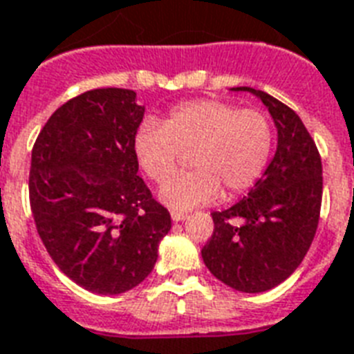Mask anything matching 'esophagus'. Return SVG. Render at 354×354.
Returning <instances> with one entry per match:
<instances>
[{"label":"esophagus","mask_w":354,"mask_h":354,"mask_svg":"<svg viewBox=\"0 0 354 354\" xmlns=\"http://www.w3.org/2000/svg\"><path fill=\"white\" fill-rule=\"evenodd\" d=\"M171 216H172V221H174V222H182V221H185L189 215L185 213V211H172Z\"/></svg>","instance_id":"esophagus-1"}]
</instances>
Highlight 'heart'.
<instances>
[{"label": "heart", "mask_w": 354, "mask_h": 354, "mask_svg": "<svg viewBox=\"0 0 354 354\" xmlns=\"http://www.w3.org/2000/svg\"><path fill=\"white\" fill-rule=\"evenodd\" d=\"M274 147L270 119L259 110H239L216 99H196L171 108L158 122H145L133 136V154L145 174L165 183L181 154L192 152L194 171L167 181L161 200L176 209L232 198L263 176Z\"/></svg>", "instance_id": "b5f03b06"}]
</instances>
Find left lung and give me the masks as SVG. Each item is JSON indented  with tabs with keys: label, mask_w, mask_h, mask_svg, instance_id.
Masks as SVG:
<instances>
[{
	"label": "left lung",
	"mask_w": 354,
	"mask_h": 354,
	"mask_svg": "<svg viewBox=\"0 0 354 354\" xmlns=\"http://www.w3.org/2000/svg\"><path fill=\"white\" fill-rule=\"evenodd\" d=\"M277 128V150L248 196L215 211V232L202 259L209 272L239 292L259 294L281 285L301 264L316 235L324 193L322 158L292 108L248 86Z\"/></svg>",
	"instance_id": "8db88e82"
}]
</instances>
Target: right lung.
Instances as JSON below:
<instances>
[{"mask_svg":"<svg viewBox=\"0 0 354 354\" xmlns=\"http://www.w3.org/2000/svg\"><path fill=\"white\" fill-rule=\"evenodd\" d=\"M136 91H86L53 113L36 138L29 198L47 253L86 290L115 296L152 272L171 215L138 176Z\"/></svg>","mask_w":354,"mask_h":354,"instance_id":"right-lung-1","label":"right lung"}]
</instances>
